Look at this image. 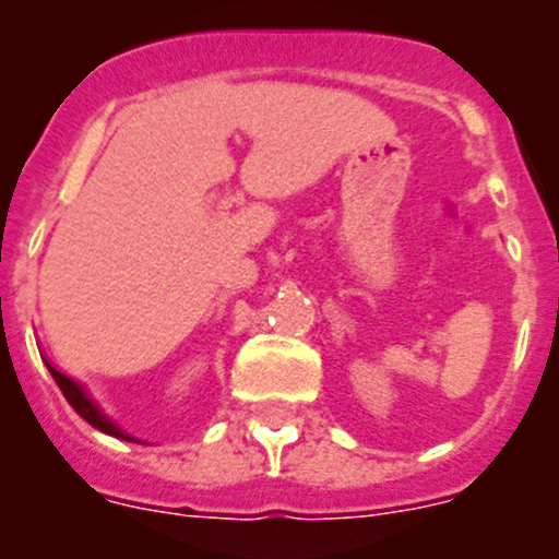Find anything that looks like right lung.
Listing matches in <instances>:
<instances>
[{"mask_svg":"<svg viewBox=\"0 0 559 559\" xmlns=\"http://www.w3.org/2000/svg\"><path fill=\"white\" fill-rule=\"evenodd\" d=\"M48 370H50V376H53V381H56V384H59L61 394H64V397H67V403H70L72 408H75L78 414H81L83 419L88 421V425H92V427H97V430L107 432V436H112V438H121V441H134L132 436H127V432H123V430H118V427L112 425L110 419H107V416L103 414V411H99L97 405H94V400H88V394L83 392V386H78L75 381H72V379H67L64 373H59V370H56V368H50V365H48ZM134 443H138V441H134Z\"/></svg>","mask_w":559,"mask_h":559,"instance_id":"add662e5","label":"right lung"}]
</instances>
